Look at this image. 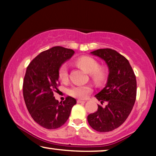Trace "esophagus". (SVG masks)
Masks as SVG:
<instances>
[{
  "mask_svg": "<svg viewBox=\"0 0 156 156\" xmlns=\"http://www.w3.org/2000/svg\"><path fill=\"white\" fill-rule=\"evenodd\" d=\"M85 101H84V100H80V99H78L77 100V103L78 104H80V103H85Z\"/></svg>",
  "mask_w": 156,
  "mask_h": 156,
  "instance_id": "1",
  "label": "esophagus"
}]
</instances>
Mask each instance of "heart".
<instances>
[{"mask_svg": "<svg viewBox=\"0 0 156 156\" xmlns=\"http://www.w3.org/2000/svg\"><path fill=\"white\" fill-rule=\"evenodd\" d=\"M80 67L89 74L91 80L97 86H101L108 77V70L106 67H101L99 62L93 57L83 56L76 60ZM59 77L62 82H67L69 79V72L66 64H62L59 68ZM91 91L89 85H76L69 89V93L72 97L79 99H85Z\"/></svg>", "mask_w": 156, "mask_h": 156, "instance_id": "obj_1", "label": "heart"}]
</instances>
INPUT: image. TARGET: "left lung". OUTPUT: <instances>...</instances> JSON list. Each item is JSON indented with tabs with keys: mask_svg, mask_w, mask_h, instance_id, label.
<instances>
[{
	"mask_svg": "<svg viewBox=\"0 0 156 156\" xmlns=\"http://www.w3.org/2000/svg\"><path fill=\"white\" fill-rule=\"evenodd\" d=\"M107 64L109 74L107 83L95 95L106 106L98 105L96 112L87 116L89 124L99 132H108L120 126L129 116L136 99V79L128 59L112 49H99L91 52Z\"/></svg>",
	"mask_w": 156,
	"mask_h": 156,
	"instance_id": "8db88e82",
	"label": "left lung"
}]
</instances>
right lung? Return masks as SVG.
I'll return each mask as SVG.
<instances>
[{
    "mask_svg": "<svg viewBox=\"0 0 156 156\" xmlns=\"http://www.w3.org/2000/svg\"><path fill=\"white\" fill-rule=\"evenodd\" d=\"M74 50L56 46L43 51L27 66L23 85V97L33 120L47 129H56L69 118L75 99L67 96L63 102L55 99L59 91V68L74 55Z\"/></svg>",
    "mask_w": 156,
    "mask_h": 156,
    "instance_id": "1",
    "label": "right lung"
}]
</instances>
